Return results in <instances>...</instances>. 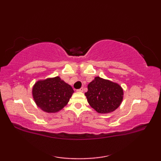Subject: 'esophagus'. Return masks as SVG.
Instances as JSON below:
<instances>
[{"instance_id":"esophagus-1","label":"esophagus","mask_w":161,"mask_h":161,"mask_svg":"<svg viewBox=\"0 0 161 161\" xmlns=\"http://www.w3.org/2000/svg\"><path fill=\"white\" fill-rule=\"evenodd\" d=\"M77 91H78V92H83L84 91V88L81 87V88H80V89H77Z\"/></svg>"}]
</instances>
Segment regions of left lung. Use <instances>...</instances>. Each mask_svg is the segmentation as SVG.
<instances>
[{"label": "left lung", "mask_w": 161, "mask_h": 161, "mask_svg": "<svg viewBox=\"0 0 161 161\" xmlns=\"http://www.w3.org/2000/svg\"><path fill=\"white\" fill-rule=\"evenodd\" d=\"M88 104L100 114L115 111L120 105L123 90L118 84L96 77L88 85L85 93Z\"/></svg>", "instance_id": "8db88e82"}]
</instances>
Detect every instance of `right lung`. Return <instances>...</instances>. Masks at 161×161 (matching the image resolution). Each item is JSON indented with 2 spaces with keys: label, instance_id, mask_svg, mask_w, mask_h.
I'll return each mask as SVG.
<instances>
[{
  "label": "right lung",
  "instance_id": "obj_1",
  "mask_svg": "<svg viewBox=\"0 0 161 161\" xmlns=\"http://www.w3.org/2000/svg\"><path fill=\"white\" fill-rule=\"evenodd\" d=\"M73 93V88L59 77L38 81L32 88L36 105L47 113H55L62 109Z\"/></svg>",
  "mask_w": 161,
  "mask_h": 161
}]
</instances>
